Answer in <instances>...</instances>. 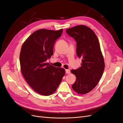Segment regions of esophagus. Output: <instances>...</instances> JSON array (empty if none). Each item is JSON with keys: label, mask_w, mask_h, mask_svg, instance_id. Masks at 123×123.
I'll return each instance as SVG.
<instances>
[{"label": "esophagus", "mask_w": 123, "mask_h": 123, "mask_svg": "<svg viewBox=\"0 0 123 123\" xmlns=\"http://www.w3.org/2000/svg\"><path fill=\"white\" fill-rule=\"evenodd\" d=\"M70 73V70L69 69H66V73L69 74Z\"/></svg>", "instance_id": "esophagus-1"}]
</instances>
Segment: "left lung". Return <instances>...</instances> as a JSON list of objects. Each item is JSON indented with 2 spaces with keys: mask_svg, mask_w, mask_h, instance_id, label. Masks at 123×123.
Listing matches in <instances>:
<instances>
[{
  "mask_svg": "<svg viewBox=\"0 0 123 123\" xmlns=\"http://www.w3.org/2000/svg\"><path fill=\"white\" fill-rule=\"evenodd\" d=\"M76 42V54L82 59L81 67L71 70L76 76L72 89L79 94H85L93 89L101 79L105 62L98 39L94 31L85 25L66 30Z\"/></svg>",
  "mask_w": 123,
  "mask_h": 123,
  "instance_id": "obj_1",
  "label": "left lung"
}]
</instances>
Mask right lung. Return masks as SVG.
<instances>
[{
	"label": "right lung",
	"instance_id": "add662e5",
	"mask_svg": "<svg viewBox=\"0 0 123 123\" xmlns=\"http://www.w3.org/2000/svg\"><path fill=\"white\" fill-rule=\"evenodd\" d=\"M62 32V29L58 31L39 29L22 45L19 56L21 73L30 86L39 94H52L66 73L64 68L46 62L53 54L55 40Z\"/></svg>",
	"mask_w": 123,
	"mask_h": 123
}]
</instances>
